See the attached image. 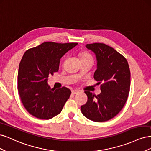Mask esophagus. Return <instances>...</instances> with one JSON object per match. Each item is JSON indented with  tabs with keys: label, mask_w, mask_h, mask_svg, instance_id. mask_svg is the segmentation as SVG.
I'll list each match as a JSON object with an SVG mask.
<instances>
[{
	"label": "esophagus",
	"mask_w": 151,
	"mask_h": 151,
	"mask_svg": "<svg viewBox=\"0 0 151 151\" xmlns=\"http://www.w3.org/2000/svg\"><path fill=\"white\" fill-rule=\"evenodd\" d=\"M79 93V91L77 90H72V94H78Z\"/></svg>",
	"instance_id": "obj_1"
}]
</instances>
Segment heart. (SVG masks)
Wrapping results in <instances>:
<instances>
[{"instance_id": "1", "label": "heart", "mask_w": 151, "mask_h": 151, "mask_svg": "<svg viewBox=\"0 0 151 151\" xmlns=\"http://www.w3.org/2000/svg\"><path fill=\"white\" fill-rule=\"evenodd\" d=\"M84 58H92L89 54L87 53H83L81 55V59H84Z\"/></svg>"}]
</instances>
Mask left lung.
Listing matches in <instances>:
<instances>
[{"mask_svg": "<svg viewBox=\"0 0 151 151\" xmlns=\"http://www.w3.org/2000/svg\"><path fill=\"white\" fill-rule=\"evenodd\" d=\"M97 61L94 79L101 85V93L95 96L85 91L88 101L81 106L82 113L89 120L106 122L115 117L127 101L130 91V72L126 58L104 43L87 44Z\"/></svg>", "mask_w": 151, "mask_h": 151, "instance_id": "1", "label": "left lung"}]
</instances>
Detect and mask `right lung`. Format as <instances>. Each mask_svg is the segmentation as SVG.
Returning a JSON list of instances; mask_svg holds the SVG:
<instances>
[{"mask_svg": "<svg viewBox=\"0 0 151 151\" xmlns=\"http://www.w3.org/2000/svg\"><path fill=\"white\" fill-rule=\"evenodd\" d=\"M77 44L45 42L24 53L18 70L17 90L31 115L48 120L62 111L71 91L65 87L51 89L48 77L58 72L60 58Z\"/></svg>", "mask_w": 151, "mask_h": 151, "instance_id": "1", "label": "right lung"}]
</instances>
